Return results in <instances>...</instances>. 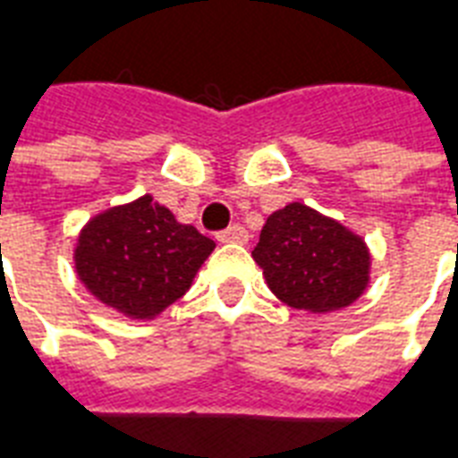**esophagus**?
<instances>
[{
  "label": "esophagus",
  "instance_id": "34e87169",
  "mask_svg": "<svg viewBox=\"0 0 458 458\" xmlns=\"http://www.w3.org/2000/svg\"><path fill=\"white\" fill-rule=\"evenodd\" d=\"M217 241H222V243H246L248 232L241 225H233L225 229V232H219Z\"/></svg>",
  "mask_w": 458,
  "mask_h": 458
}]
</instances>
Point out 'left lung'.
<instances>
[{"instance_id": "left-lung-1", "label": "left lung", "mask_w": 458, "mask_h": 458, "mask_svg": "<svg viewBox=\"0 0 458 458\" xmlns=\"http://www.w3.org/2000/svg\"><path fill=\"white\" fill-rule=\"evenodd\" d=\"M253 258L269 292L308 313L342 310L360 299L370 282L365 241L303 203L269 215Z\"/></svg>"}]
</instances>
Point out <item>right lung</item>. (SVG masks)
<instances>
[{"mask_svg": "<svg viewBox=\"0 0 458 458\" xmlns=\"http://www.w3.org/2000/svg\"><path fill=\"white\" fill-rule=\"evenodd\" d=\"M215 241L140 196L95 215L78 233L73 265L95 299L131 320H152L193 284Z\"/></svg>", "mask_w": 458, "mask_h": 458, "instance_id": "right-lung-1", "label": "right lung"}]
</instances>
